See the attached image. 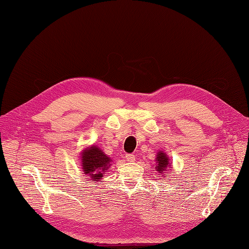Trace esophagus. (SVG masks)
Listing matches in <instances>:
<instances>
[{
	"mask_svg": "<svg viewBox=\"0 0 249 249\" xmlns=\"http://www.w3.org/2000/svg\"><path fill=\"white\" fill-rule=\"evenodd\" d=\"M125 157H126V160L129 161V162H134L135 160H136L135 155H133V154H126Z\"/></svg>",
	"mask_w": 249,
	"mask_h": 249,
	"instance_id": "esophagus-1",
	"label": "esophagus"
}]
</instances>
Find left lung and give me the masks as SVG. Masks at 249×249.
<instances>
[{"label":"left lung","instance_id":"left-lung-1","mask_svg":"<svg viewBox=\"0 0 249 249\" xmlns=\"http://www.w3.org/2000/svg\"><path fill=\"white\" fill-rule=\"evenodd\" d=\"M155 161H156V165L154 167L156 169V171L160 173L158 174V177L165 178L166 177L165 171L170 170L171 168V161L169 160V156L167 155V153H165L163 151H158Z\"/></svg>","mask_w":249,"mask_h":249}]
</instances>
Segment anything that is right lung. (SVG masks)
I'll return each mask as SVG.
<instances>
[{"instance_id": "1", "label": "right lung", "mask_w": 249, "mask_h": 249, "mask_svg": "<svg viewBox=\"0 0 249 249\" xmlns=\"http://www.w3.org/2000/svg\"><path fill=\"white\" fill-rule=\"evenodd\" d=\"M81 167L84 174L89 177L94 183L99 182L111 166L112 160L99 149L97 145L84 147L80 156Z\"/></svg>"}]
</instances>
